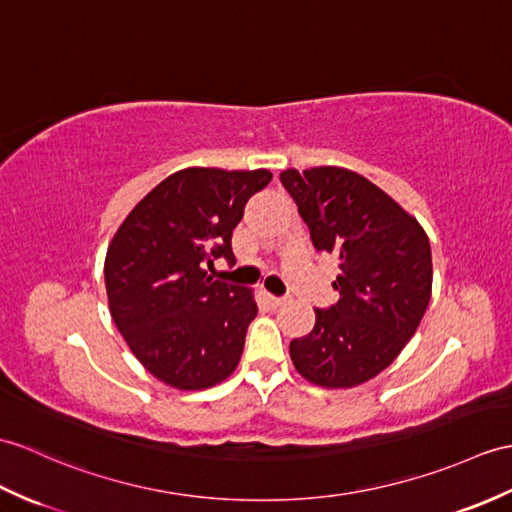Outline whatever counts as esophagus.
I'll use <instances>...</instances> for the list:
<instances>
[{
    "instance_id": "esophagus-1",
    "label": "esophagus",
    "mask_w": 512,
    "mask_h": 512,
    "mask_svg": "<svg viewBox=\"0 0 512 512\" xmlns=\"http://www.w3.org/2000/svg\"><path fill=\"white\" fill-rule=\"evenodd\" d=\"M266 301H268V305L270 307H281L285 301H288V299H285V296H275V294H266Z\"/></svg>"
}]
</instances>
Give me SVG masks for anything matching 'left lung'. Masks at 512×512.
I'll return each instance as SVG.
<instances>
[{
    "instance_id": "left-lung-1",
    "label": "left lung",
    "mask_w": 512,
    "mask_h": 512,
    "mask_svg": "<svg viewBox=\"0 0 512 512\" xmlns=\"http://www.w3.org/2000/svg\"><path fill=\"white\" fill-rule=\"evenodd\" d=\"M318 253L340 259V299L316 310L310 334L290 342L307 382L351 388L392 364L432 296V251L421 224L368 178L334 165L283 170Z\"/></svg>"
}]
</instances>
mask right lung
Segmentation results:
<instances>
[{
	"label": "right lung",
	"instance_id": "add662e5",
	"mask_svg": "<svg viewBox=\"0 0 512 512\" xmlns=\"http://www.w3.org/2000/svg\"><path fill=\"white\" fill-rule=\"evenodd\" d=\"M268 170L187 168L137 202L106 251L113 323L163 384L200 390L227 379L257 316L253 292L207 275L235 261L231 237Z\"/></svg>",
	"mask_w": 512,
	"mask_h": 512
}]
</instances>
